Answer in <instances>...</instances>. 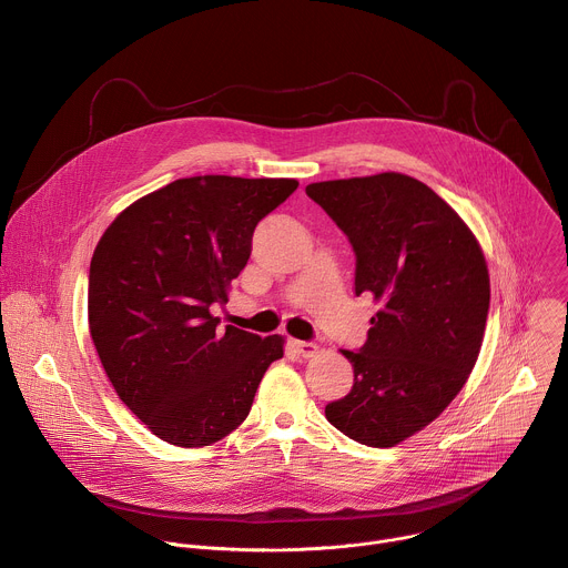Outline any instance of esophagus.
<instances>
[{"label": "esophagus", "instance_id": "obj_1", "mask_svg": "<svg viewBox=\"0 0 568 568\" xmlns=\"http://www.w3.org/2000/svg\"><path fill=\"white\" fill-rule=\"evenodd\" d=\"M290 345H292V349H294L298 356H303V358H310V356H314V354L318 352V345H316V343H307V341H296V338H292Z\"/></svg>", "mask_w": 568, "mask_h": 568}]
</instances>
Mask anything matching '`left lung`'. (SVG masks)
<instances>
[{"label": "left lung", "mask_w": 568, "mask_h": 568, "mask_svg": "<svg viewBox=\"0 0 568 568\" xmlns=\"http://www.w3.org/2000/svg\"><path fill=\"white\" fill-rule=\"evenodd\" d=\"M307 196L356 254L354 294L382 310L352 363V390L325 406L349 439L393 448L433 424L466 386L490 305L488 265L462 216L406 173L312 182Z\"/></svg>", "instance_id": "1"}]
</instances>
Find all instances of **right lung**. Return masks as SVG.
<instances>
[{
  "label": "right lung",
  "mask_w": 568,
  "mask_h": 568,
  "mask_svg": "<svg viewBox=\"0 0 568 568\" xmlns=\"http://www.w3.org/2000/svg\"><path fill=\"white\" fill-rule=\"evenodd\" d=\"M294 178L192 175L122 210L89 272V332L122 404L162 442L203 448L250 415L285 338L227 325L230 301L261 219Z\"/></svg>",
  "instance_id": "obj_1"
}]
</instances>
